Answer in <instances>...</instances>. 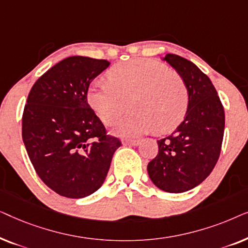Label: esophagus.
Segmentation results:
<instances>
[{
    "label": "esophagus",
    "mask_w": 248,
    "mask_h": 248,
    "mask_svg": "<svg viewBox=\"0 0 248 248\" xmlns=\"http://www.w3.org/2000/svg\"><path fill=\"white\" fill-rule=\"evenodd\" d=\"M140 140H124L123 143L125 145H133V147H135V145L140 144Z\"/></svg>",
    "instance_id": "1"
}]
</instances>
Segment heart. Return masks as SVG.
<instances>
[{
	"mask_svg": "<svg viewBox=\"0 0 248 248\" xmlns=\"http://www.w3.org/2000/svg\"><path fill=\"white\" fill-rule=\"evenodd\" d=\"M110 82L96 80L88 101L105 124H113L131 101L134 111L115 126L122 137H137L154 130L166 133L177 126L188 107L184 80L157 61L137 59L115 65Z\"/></svg>",
	"mask_w": 248,
	"mask_h": 248,
	"instance_id": "b5f03b06",
	"label": "heart"
}]
</instances>
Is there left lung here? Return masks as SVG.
I'll use <instances>...</instances> for the list:
<instances>
[{
	"label": "left lung",
	"mask_w": 248,
	"mask_h": 248,
	"mask_svg": "<svg viewBox=\"0 0 248 248\" xmlns=\"http://www.w3.org/2000/svg\"><path fill=\"white\" fill-rule=\"evenodd\" d=\"M186 84L188 107L184 120L167 138L158 140V155L148 164L152 183L162 191L183 193L211 174L225 131V110L209 77L184 57L164 59Z\"/></svg>",
	"instance_id": "left-lung-1"
}]
</instances>
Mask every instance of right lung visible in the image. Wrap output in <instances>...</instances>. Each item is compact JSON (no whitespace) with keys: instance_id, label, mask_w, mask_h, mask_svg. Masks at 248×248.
Wrapping results in <instances>:
<instances>
[{"instance_id":"1","label":"right lung","mask_w":248,"mask_h":248,"mask_svg":"<svg viewBox=\"0 0 248 248\" xmlns=\"http://www.w3.org/2000/svg\"><path fill=\"white\" fill-rule=\"evenodd\" d=\"M106 60L64 59L33 84L22 115V140L37 175L57 194L81 199L103 185L121 147L87 99Z\"/></svg>"}]
</instances>
